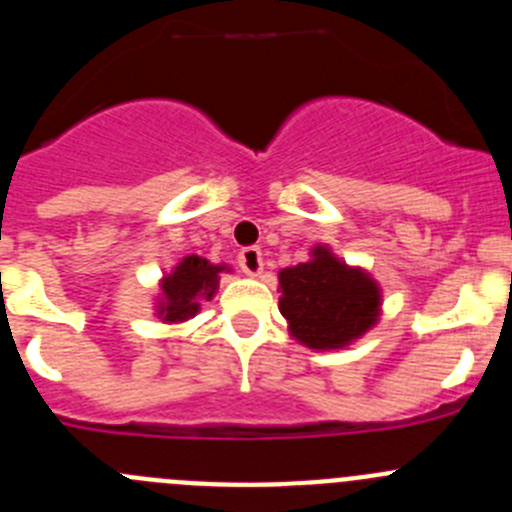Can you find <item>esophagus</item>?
<instances>
[{"instance_id":"34e87169","label":"esophagus","mask_w":512,"mask_h":512,"mask_svg":"<svg viewBox=\"0 0 512 512\" xmlns=\"http://www.w3.org/2000/svg\"><path fill=\"white\" fill-rule=\"evenodd\" d=\"M242 272L250 277H257L262 272V252L260 247H242L240 255H237Z\"/></svg>"}]
</instances>
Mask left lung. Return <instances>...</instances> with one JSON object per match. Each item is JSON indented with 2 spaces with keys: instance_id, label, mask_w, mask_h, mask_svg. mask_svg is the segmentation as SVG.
Masks as SVG:
<instances>
[{
  "instance_id": "8db88e82",
  "label": "left lung",
  "mask_w": 512,
  "mask_h": 512,
  "mask_svg": "<svg viewBox=\"0 0 512 512\" xmlns=\"http://www.w3.org/2000/svg\"><path fill=\"white\" fill-rule=\"evenodd\" d=\"M280 287L289 332L309 349L347 347L379 319V285L327 247H314L312 260L282 270Z\"/></svg>"
}]
</instances>
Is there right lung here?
Returning <instances> with one entry per match:
<instances>
[{
  "instance_id": "right-lung-1",
  "label": "right lung",
  "mask_w": 512,
  "mask_h": 512,
  "mask_svg": "<svg viewBox=\"0 0 512 512\" xmlns=\"http://www.w3.org/2000/svg\"><path fill=\"white\" fill-rule=\"evenodd\" d=\"M223 270V265H213L198 255L183 257V262L160 282L163 294L158 302V317L170 324L195 317L200 299H210L218 289V275Z\"/></svg>"
}]
</instances>
